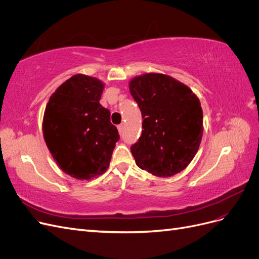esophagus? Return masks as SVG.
I'll use <instances>...</instances> for the list:
<instances>
[{
    "instance_id": "34e87169",
    "label": "esophagus",
    "mask_w": 259,
    "mask_h": 259,
    "mask_svg": "<svg viewBox=\"0 0 259 259\" xmlns=\"http://www.w3.org/2000/svg\"><path fill=\"white\" fill-rule=\"evenodd\" d=\"M117 130H119V133H120V134H122V132H123V124L117 125Z\"/></svg>"
}]
</instances>
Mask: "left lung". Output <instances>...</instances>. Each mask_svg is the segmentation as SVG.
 <instances>
[{"instance_id": "left-lung-1", "label": "left lung", "mask_w": 259, "mask_h": 259, "mask_svg": "<svg viewBox=\"0 0 259 259\" xmlns=\"http://www.w3.org/2000/svg\"><path fill=\"white\" fill-rule=\"evenodd\" d=\"M130 92L144 119L142 136L131 147L137 166L159 177L184 170L202 139L199 98L185 84L161 73L134 77Z\"/></svg>"}]
</instances>
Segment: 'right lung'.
Returning a JSON list of instances; mask_svg holds the SVG:
<instances>
[{"label": "right lung", "instance_id": "right-lung-1", "mask_svg": "<svg viewBox=\"0 0 259 259\" xmlns=\"http://www.w3.org/2000/svg\"><path fill=\"white\" fill-rule=\"evenodd\" d=\"M104 88L96 77L73 75L50 97L45 109L46 146L59 167L76 179L104 174L120 139L110 111L99 104Z\"/></svg>", "mask_w": 259, "mask_h": 259}]
</instances>
